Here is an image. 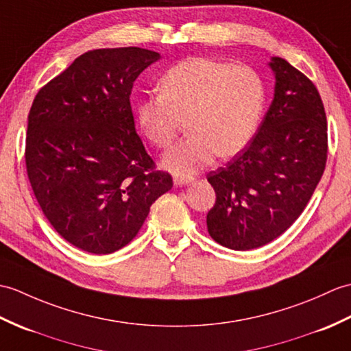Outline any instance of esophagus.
Segmentation results:
<instances>
[{"label": "esophagus", "instance_id": "esophagus-1", "mask_svg": "<svg viewBox=\"0 0 351 351\" xmlns=\"http://www.w3.org/2000/svg\"><path fill=\"white\" fill-rule=\"evenodd\" d=\"M193 182V177L189 174H176L174 176V183L177 186H182V184H189Z\"/></svg>", "mask_w": 351, "mask_h": 351}]
</instances>
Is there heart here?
Instances as JSON below:
<instances>
[{"mask_svg":"<svg viewBox=\"0 0 351 351\" xmlns=\"http://www.w3.org/2000/svg\"><path fill=\"white\" fill-rule=\"evenodd\" d=\"M159 93L138 104V123L154 147L167 150L184 120L188 135L163 158L174 173L204 168L216 154L240 153L254 138L266 105V88L255 69L204 57L171 67Z\"/></svg>","mask_w":351,"mask_h":351,"instance_id":"obj_1","label":"heart"}]
</instances>
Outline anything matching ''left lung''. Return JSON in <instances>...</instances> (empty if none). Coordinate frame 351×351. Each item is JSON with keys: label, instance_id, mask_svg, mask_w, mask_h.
Instances as JSON below:
<instances>
[{"label": "left lung", "instance_id": "left-lung-1", "mask_svg": "<svg viewBox=\"0 0 351 351\" xmlns=\"http://www.w3.org/2000/svg\"><path fill=\"white\" fill-rule=\"evenodd\" d=\"M275 99L252 141L227 165L210 171L216 202L208 234L236 249L260 247L291 227L305 210L328 160V120L314 82L274 57Z\"/></svg>", "mask_w": 351, "mask_h": 351}]
</instances>
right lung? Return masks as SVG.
<instances>
[{
  "instance_id": "add662e5",
  "label": "right lung",
  "mask_w": 351,
  "mask_h": 351,
  "mask_svg": "<svg viewBox=\"0 0 351 351\" xmlns=\"http://www.w3.org/2000/svg\"><path fill=\"white\" fill-rule=\"evenodd\" d=\"M159 60L149 49H95L38 90L28 114L25 167L58 234L91 254L132 241L173 188L135 130L134 82Z\"/></svg>"
}]
</instances>
